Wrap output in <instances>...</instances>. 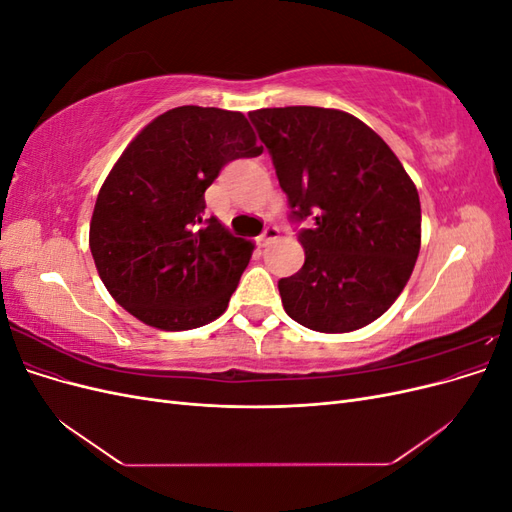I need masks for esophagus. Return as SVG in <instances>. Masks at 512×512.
I'll return each mask as SVG.
<instances>
[{
    "mask_svg": "<svg viewBox=\"0 0 512 512\" xmlns=\"http://www.w3.org/2000/svg\"><path fill=\"white\" fill-rule=\"evenodd\" d=\"M277 237H280V228H277V226H267L265 230H262V235L258 237V243H260L262 247H267V245L273 243Z\"/></svg>",
    "mask_w": 512,
    "mask_h": 512,
    "instance_id": "obj_1",
    "label": "esophagus"
}]
</instances>
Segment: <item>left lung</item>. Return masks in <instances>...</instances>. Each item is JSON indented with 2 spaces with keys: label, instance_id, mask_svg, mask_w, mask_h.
<instances>
[{
  "label": "left lung",
  "instance_id": "8db88e82",
  "mask_svg": "<svg viewBox=\"0 0 512 512\" xmlns=\"http://www.w3.org/2000/svg\"><path fill=\"white\" fill-rule=\"evenodd\" d=\"M269 149L303 267L277 282L286 314L320 333L380 318L408 284L421 250V200L391 147L361 119L320 106L247 115Z\"/></svg>",
  "mask_w": 512,
  "mask_h": 512
}]
</instances>
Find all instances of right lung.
<instances>
[{
    "label": "right lung",
    "instance_id": "add662e5",
    "mask_svg": "<svg viewBox=\"0 0 512 512\" xmlns=\"http://www.w3.org/2000/svg\"><path fill=\"white\" fill-rule=\"evenodd\" d=\"M260 153L245 115L222 108H173L134 138L89 226L100 280L123 309L162 331L226 312L254 245L205 218V190L228 162Z\"/></svg>",
    "mask_w": 512,
    "mask_h": 512
}]
</instances>
